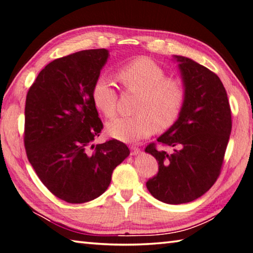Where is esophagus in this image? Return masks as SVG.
<instances>
[{
	"mask_svg": "<svg viewBox=\"0 0 253 253\" xmlns=\"http://www.w3.org/2000/svg\"><path fill=\"white\" fill-rule=\"evenodd\" d=\"M139 153H140V149L138 148V147H136V146L130 147V155L136 156V155H138Z\"/></svg>",
	"mask_w": 253,
	"mask_h": 253,
	"instance_id": "esophagus-1",
	"label": "esophagus"
}]
</instances>
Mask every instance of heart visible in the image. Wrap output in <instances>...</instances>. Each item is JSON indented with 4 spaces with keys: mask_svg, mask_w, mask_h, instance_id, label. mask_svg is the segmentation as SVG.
Returning <instances> with one entry per match:
<instances>
[{
    "mask_svg": "<svg viewBox=\"0 0 253 253\" xmlns=\"http://www.w3.org/2000/svg\"><path fill=\"white\" fill-rule=\"evenodd\" d=\"M127 89L140 94L132 117H117L106 124L107 134L115 139L131 142L149 137L156 130L166 129L177 121L185 103L186 90L178 79H167L164 68L148 57H138L118 72ZM91 98L106 117L116 113L117 93L106 76L95 81Z\"/></svg>",
    "mask_w": 253,
    "mask_h": 253,
    "instance_id": "b5f03b06",
    "label": "heart"
}]
</instances>
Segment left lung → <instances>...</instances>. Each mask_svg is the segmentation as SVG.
<instances>
[{"label":"left lung","mask_w":253,"mask_h":253,"mask_svg":"<svg viewBox=\"0 0 253 253\" xmlns=\"http://www.w3.org/2000/svg\"><path fill=\"white\" fill-rule=\"evenodd\" d=\"M173 59L186 98L177 121L157 139L172 147V153L157 150L155 144L146 147L159 166L146 186L159 201L180 205L199 198L217 180L232 122L227 91L219 77L188 57L173 55Z\"/></svg>","instance_id":"1"}]
</instances>
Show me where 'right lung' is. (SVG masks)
Returning <instances> with one entry per match:
<instances>
[{
  "instance_id": "1",
  "label": "right lung",
  "mask_w": 253,
  "mask_h": 253,
  "mask_svg": "<svg viewBox=\"0 0 253 253\" xmlns=\"http://www.w3.org/2000/svg\"><path fill=\"white\" fill-rule=\"evenodd\" d=\"M108 49H86L47 64L25 102L24 145L41 181L57 198L83 204L107 190L114 169L128 156L122 141L94 145L103 123L91 89Z\"/></svg>"
}]
</instances>
